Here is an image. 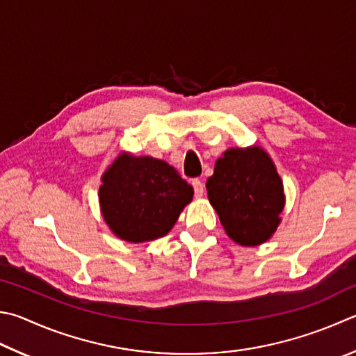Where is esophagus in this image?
<instances>
[{
	"instance_id": "esophagus-1",
	"label": "esophagus",
	"mask_w": 356,
	"mask_h": 356,
	"mask_svg": "<svg viewBox=\"0 0 356 356\" xmlns=\"http://www.w3.org/2000/svg\"><path fill=\"white\" fill-rule=\"evenodd\" d=\"M191 185H193V188H195V196L196 197H202L204 196V184H202V180L195 179L191 182Z\"/></svg>"
}]
</instances>
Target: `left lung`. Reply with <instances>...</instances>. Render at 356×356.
Returning a JSON list of instances; mask_svg holds the SVG:
<instances>
[{
    "instance_id": "left-lung-1",
    "label": "left lung",
    "mask_w": 356,
    "mask_h": 356,
    "mask_svg": "<svg viewBox=\"0 0 356 356\" xmlns=\"http://www.w3.org/2000/svg\"><path fill=\"white\" fill-rule=\"evenodd\" d=\"M207 191L225 234L235 243L258 245L277 230L285 204L283 185L260 147L225 151L207 180Z\"/></svg>"
}]
</instances>
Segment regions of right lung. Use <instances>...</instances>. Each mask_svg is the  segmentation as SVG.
I'll list each match as a JSON object with an SVG mask.
<instances>
[{"instance_id": "right-lung-1", "label": "right lung", "mask_w": 356, "mask_h": 356, "mask_svg": "<svg viewBox=\"0 0 356 356\" xmlns=\"http://www.w3.org/2000/svg\"><path fill=\"white\" fill-rule=\"evenodd\" d=\"M193 195V186L166 161L121 154L102 176L99 202L116 236L145 243L166 235Z\"/></svg>"}]
</instances>
